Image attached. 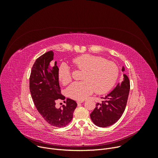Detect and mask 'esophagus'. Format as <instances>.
I'll return each instance as SVG.
<instances>
[{
  "label": "esophagus",
  "mask_w": 158,
  "mask_h": 158,
  "mask_svg": "<svg viewBox=\"0 0 158 158\" xmlns=\"http://www.w3.org/2000/svg\"><path fill=\"white\" fill-rule=\"evenodd\" d=\"M84 101H83V100H79V101H77V103L79 104H81V103H82L83 102H84Z\"/></svg>",
  "instance_id": "34e87169"
}]
</instances>
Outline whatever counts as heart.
Segmentation results:
<instances>
[{
  "instance_id": "heart-1",
  "label": "heart",
  "mask_w": 158,
  "mask_h": 158,
  "mask_svg": "<svg viewBox=\"0 0 158 158\" xmlns=\"http://www.w3.org/2000/svg\"><path fill=\"white\" fill-rule=\"evenodd\" d=\"M74 65L82 70L83 80L72 84L67 89L68 96L76 100H83L94 92L103 94L107 92L116 81L119 75L118 66L114 62L91 54H83L73 60ZM59 81L64 85L72 81L69 66L63 63L59 69Z\"/></svg>"
}]
</instances>
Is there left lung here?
<instances>
[{"instance_id":"8db88e82","label":"left lung","mask_w":158,"mask_h":158,"mask_svg":"<svg viewBox=\"0 0 158 158\" xmlns=\"http://www.w3.org/2000/svg\"><path fill=\"white\" fill-rule=\"evenodd\" d=\"M123 67L122 71H124ZM123 81L119 83L109 94L101 98L94 110L90 114L94 124L101 127L110 126L116 123L122 116L126 107L130 89V81L124 74Z\"/></svg>"}]
</instances>
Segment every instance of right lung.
Instances as JSON below:
<instances>
[{
	"label": "right lung",
	"instance_id": "add662e5",
	"mask_svg": "<svg viewBox=\"0 0 158 158\" xmlns=\"http://www.w3.org/2000/svg\"><path fill=\"white\" fill-rule=\"evenodd\" d=\"M53 56L54 52L51 51L36 59L32 67L29 88L34 105L44 120L52 126L62 127L71 121L77 104L67 98L65 105L56 108V101L64 100L65 96L60 93L57 62L51 65Z\"/></svg>",
	"mask_w": 158,
	"mask_h": 158
}]
</instances>
